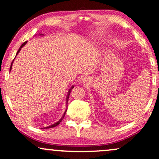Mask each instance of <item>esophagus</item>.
<instances>
[{
    "mask_svg": "<svg viewBox=\"0 0 159 159\" xmlns=\"http://www.w3.org/2000/svg\"><path fill=\"white\" fill-rule=\"evenodd\" d=\"M83 82H84V83H86V79H84Z\"/></svg>",
    "mask_w": 159,
    "mask_h": 159,
    "instance_id": "esophagus-1",
    "label": "esophagus"
}]
</instances>
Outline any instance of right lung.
Segmentation results:
<instances>
[{
    "label": "right lung",
    "mask_w": 159,
    "mask_h": 159,
    "mask_svg": "<svg viewBox=\"0 0 159 159\" xmlns=\"http://www.w3.org/2000/svg\"><path fill=\"white\" fill-rule=\"evenodd\" d=\"M39 35H40V36H43V34H39ZM27 43V42H25V43H23L21 45V46L20 47V48H19V50H18V51H17V54H16V55H17L18 53H19V52L20 51V50H21V48L23 47L24 45H25V44ZM13 61H14V60H13ZM13 61L11 62V67H10V70H9V71H11V67H12V64H13ZM73 87H74V86H71V88H70V89H69V91H68V92H67V98H66V106H67V107H66V110H65V113H64V114H63V116H61V119H60L59 121L58 122H56V123H54V124H53V125H50V126H48V127H45V128H43L44 129H46V128H53V127H56V126H57L58 125H59V123L60 122H61V120H63V118L65 117V114H66V111H67V103H68V99H69V96H70V92H71V91H72V89H73Z\"/></svg>",
    "instance_id": "1"
}]
</instances>
